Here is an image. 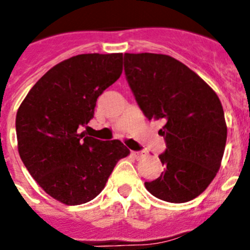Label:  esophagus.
Wrapping results in <instances>:
<instances>
[{"instance_id":"obj_1","label":"esophagus","mask_w":250,"mask_h":250,"mask_svg":"<svg viewBox=\"0 0 250 250\" xmlns=\"http://www.w3.org/2000/svg\"><path fill=\"white\" fill-rule=\"evenodd\" d=\"M132 157L134 158V159H137V160H139V159H142V158L144 157V153L143 151H132Z\"/></svg>"}]
</instances>
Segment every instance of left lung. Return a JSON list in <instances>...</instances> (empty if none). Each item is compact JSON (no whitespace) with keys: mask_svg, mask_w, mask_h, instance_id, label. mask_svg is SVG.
Masks as SVG:
<instances>
[{"mask_svg":"<svg viewBox=\"0 0 250 250\" xmlns=\"http://www.w3.org/2000/svg\"><path fill=\"white\" fill-rule=\"evenodd\" d=\"M125 72L144 116L163 120L165 170L144 183L158 199L172 204L201 195L220 170L227 141L222 104L196 72L164 54H125Z\"/></svg>","mask_w":250,"mask_h":250,"instance_id":"left-lung-1","label":"left lung"}]
</instances>
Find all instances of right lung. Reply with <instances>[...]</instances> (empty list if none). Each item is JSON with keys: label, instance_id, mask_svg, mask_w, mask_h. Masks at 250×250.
I'll return each mask as SVG.
<instances>
[{"label": "right lung", "instance_id": "add662e5", "mask_svg": "<svg viewBox=\"0 0 250 250\" xmlns=\"http://www.w3.org/2000/svg\"><path fill=\"white\" fill-rule=\"evenodd\" d=\"M122 53L80 54L51 67L30 88L16 116L18 153L39 186L64 205L86 204L104 190L121 141L85 136L99 96L122 74Z\"/></svg>", "mask_w": 250, "mask_h": 250}]
</instances>
